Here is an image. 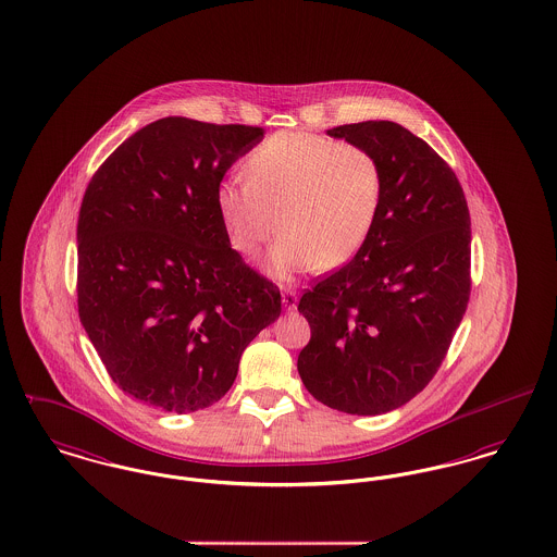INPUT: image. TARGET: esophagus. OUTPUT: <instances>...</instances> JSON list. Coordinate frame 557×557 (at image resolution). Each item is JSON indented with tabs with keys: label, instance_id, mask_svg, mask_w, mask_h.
Instances as JSON below:
<instances>
[{
	"label": "esophagus",
	"instance_id": "34e87169",
	"mask_svg": "<svg viewBox=\"0 0 557 557\" xmlns=\"http://www.w3.org/2000/svg\"><path fill=\"white\" fill-rule=\"evenodd\" d=\"M296 300H298V295H296L295 288H286V290L282 293V302H284V307H286L288 311L295 309Z\"/></svg>",
	"mask_w": 557,
	"mask_h": 557
}]
</instances>
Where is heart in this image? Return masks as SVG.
<instances>
[{"instance_id":"obj_1","label":"heart","mask_w":557,"mask_h":557,"mask_svg":"<svg viewBox=\"0 0 557 557\" xmlns=\"http://www.w3.org/2000/svg\"><path fill=\"white\" fill-rule=\"evenodd\" d=\"M383 168L366 147L313 132H275L246 160V178L216 189L231 244L255 257L284 230L271 269L286 277L315 262L341 267L356 257L376 223Z\"/></svg>"}]
</instances>
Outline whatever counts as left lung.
Instances as JSON below:
<instances>
[{"label":"left lung","instance_id":"left-lung-1","mask_svg":"<svg viewBox=\"0 0 557 557\" xmlns=\"http://www.w3.org/2000/svg\"><path fill=\"white\" fill-rule=\"evenodd\" d=\"M327 134L376 156L383 201L358 255L298 300L311 326L298 374L334 410L383 414L423 392L450 349L471 295V219L453 168L404 126Z\"/></svg>","mask_w":557,"mask_h":557}]
</instances>
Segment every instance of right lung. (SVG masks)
Wrapping results in <instances>:
<instances>
[{
	"instance_id": "add662e5",
	"label": "right lung",
	"mask_w": 557,
	"mask_h": 557,
	"mask_svg": "<svg viewBox=\"0 0 557 557\" xmlns=\"http://www.w3.org/2000/svg\"><path fill=\"white\" fill-rule=\"evenodd\" d=\"M259 126L164 117L95 172L77 219V311L113 383L164 412L230 392L280 288L231 248L216 189Z\"/></svg>"
}]
</instances>
